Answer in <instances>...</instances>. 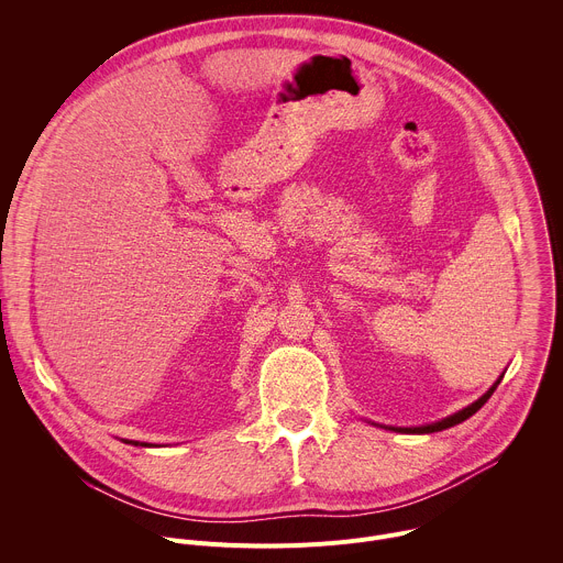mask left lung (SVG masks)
Segmentation results:
<instances>
[{"label": "left lung", "mask_w": 563, "mask_h": 563, "mask_svg": "<svg viewBox=\"0 0 563 563\" xmlns=\"http://www.w3.org/2000/svg\"><path fill=\"white\" fill-rule=\"evenodd\" d=\"M501 378H504V374L497 378V383L481 396V398H476L472 406H467V408H463V410H459L456 415H452V417H448V419H441V421H437V423H430V426H419V428H391V426H383L385 430H394V432H410V434H430V432H441V430H445V428H452V426H456V423H463L465 419H470L474 412H478L481 408L486 406V400L493 396V391L497 389V385L501 383ZM376 426V423H374Z\"/></svg>", "instance_id": "8db88e82"}]
</instances>
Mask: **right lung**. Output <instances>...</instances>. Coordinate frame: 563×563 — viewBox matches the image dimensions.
<instances>
[{"label":"right lung","instance_id":"1","mask_svg":"<svg viewBox=\"0 0 563 563\" xmlns=\"http://www.w3.org/2000/svg\"><path fill=\"white\" fill-rule=\"evenodd\" d=\"M124 443H131V445H144V448L148 445V443H137V441H124Z\"/></svg>","mask_w":563,"mask_h":563}]
</instances>
